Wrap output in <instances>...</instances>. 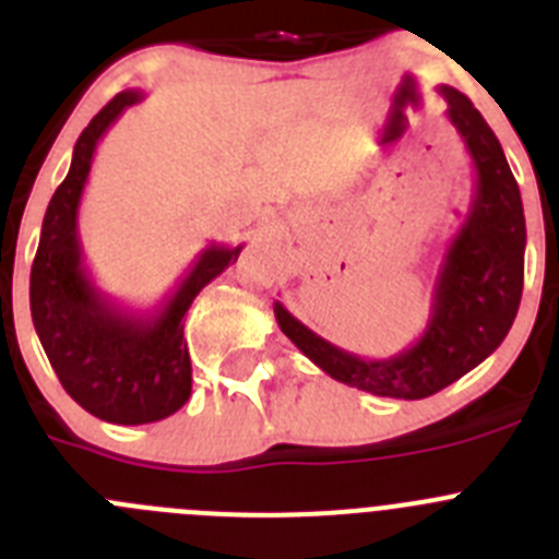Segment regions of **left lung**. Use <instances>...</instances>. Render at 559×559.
I'll return each mask as SVG.
<instances>
[{
	"instance_id": "8db88e82",
	"label": "left lung",
	"mask_w": 559,
	"mask_h": 559,
	"mask_svg": "<svg viewBox=\"0 0 559 559\" xmlns=\"http://www.w3.org/2000/svg\"><path fill=\"white\" fill-rule=\"evenodd\" d=\"M439 95L471 153L476 185L467 218L439 265L426 333L403 353L369 360L330 344L274 302L280 330L316 367L378 397L423 400L451 386L501 347L521 305L526 221L518 181L478 108L453 86H439Z\"/></svg>"
}]
</instances>
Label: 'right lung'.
Returning <instances> with one entry per match:
<instances>
[{
	"label": "right lung",
	"mask_w": 559,
	"mask_h": 559,
	"mask_svg": "<svg viewBox=\"0 0 559 559\" xmlns=\"http://www.w3.org/2000/svg\"><path fill=\"white\" fill-rule=\"evenodd\" d=\"M145 97L126 88L92 117L72 151L67 179L41 224L29 271V313L61 386L88 414L117 426H145L190 400L192 367L185 316L192 299L237 260L243 246L210 243L156 310H128L108 299L83 263L78 210L103 133Z\"/></svg>",
	"instance_id": "1"
}]
</instances>
